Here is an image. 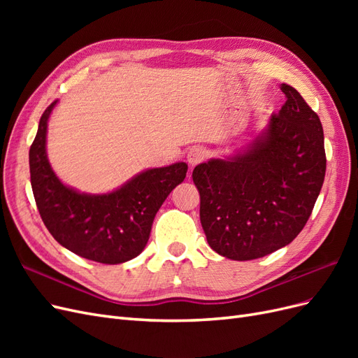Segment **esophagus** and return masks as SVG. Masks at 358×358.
I'll list each match as a JSON object with an SVG mask.
<instances>
[{
	"instance_id": "obj_1",
	"label": "esophagus",
	"mask_w": 358,
	"mask_h": 358,
	"mask_svg": "<svg viewBox=\"0 0 358 358\" xmlns=\"http://www.w3.org/2000/svg\"><path fill=\"white\" fill-rule=\"evenodd\" d=\"M206 157H208L206 149H203L200 146H196V148L189 149V152L187 155V161H188L189 167H196L197 164H200V162H203L206 159Z\"/></svg>"
}]
</instances>
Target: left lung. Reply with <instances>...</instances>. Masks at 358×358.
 <instances>
[{"label": "left lung", "instance_id": "1", "mask_svg": "<svg viewBox=\"0 0 358 358\" xmlns=\"http://www.w3.org/2000/svg\"><path fill=\"white\" fill-rule=\"evenodd\" d=\"M287 101L243 152L192 171L209 246L246 262L287 246L306 225L326 176L318 115L282 83Z\"/></svg>", "mask_w": 358, "mask_h": 358}]
</instances>
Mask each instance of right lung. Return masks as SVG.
I'll list each match as a JSON object with an SVG mask.
<instances>
[{
    "label": "right lung",
    "mask_w": 358,
    "mask_h": 358,
    "mask_svg": "<svg viewBox=\"0 0 358 358\" xmlns=\"http://www.w3.org/2000/svg\"><path fill=\"white\" fill-rule=\"evenodd\" d=\"M53 101L40 117L29 148L31 187L46 229L59 245L86 259L119 264L143 251L161 204L187 176L188 166L176 162L138 173L107 194H85L58 179L46 154Z\"/></svg>",
    "instance_id": "1"
}]
</instances>
